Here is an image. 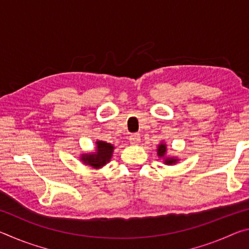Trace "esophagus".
I'll return each instance as SVG.
<instances>
[{
    "mask_svg": "<svg viewBox=\"0 0 249 249\" xmlns=\"http://www.w3.org/2000/svg\"><path fill=\"white\" fill-rule=\"evenodd\" d=\"M129 142H130V144H133V145L138 144V142H141V135L138 134V133L132 134V135H130V136H129Z\"/></svg>",
    "mask_w": 249,
    "mask_h": 249,
    "instance_id": "1",
    "label": "esophagus"
}]
</instances>
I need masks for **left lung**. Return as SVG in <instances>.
Masks as SVG:
<instances>
[{"label": "left lung", "mask_w": 249, "mask_h": 249, "mask_svg": "<svg viewBox=\"0 0 249 249\" xmlns=\"http://www.w3.org/2000/svg\"><path fill=\"white\" fill-rule=\"evenodd\" d=\"M166 154V145L165 144H161L158 146V155L160 156V157H163ZM177 161V159H174V158H167L165 160V162L167 163V165H172V163H175Z\"/></svg>", "instance_id": "8db88e82"}]
</instances>
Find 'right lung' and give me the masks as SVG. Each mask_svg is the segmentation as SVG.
<instances>
[{
    "label": "right lung",
    "instance_id": "add662e5",
    "mask_svg": "<svg viewBox=\"0 0 249 249\" xmlns=\"http://www.w3.org/2000/svg\"><path fill=\"white\" fill-rule=\"evenodd\" d=\"M96 144H98V151L95 154L82 156V161L93 168H99L108 162L112 157L113 148H114L111 144L103 141H99Z\"/></svg>",
    "mask_w": 249,
    "mask_h": 249
}]
</instances>
